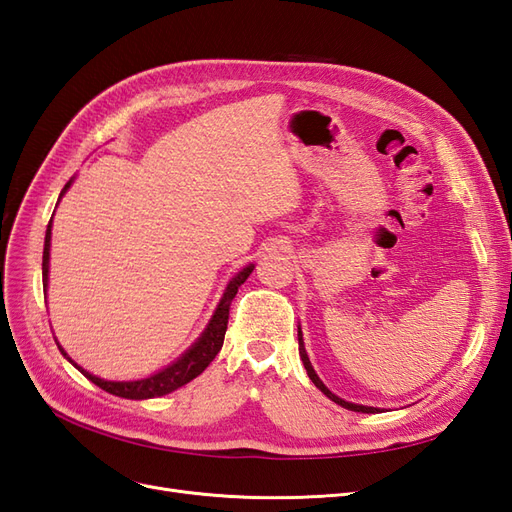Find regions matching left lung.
Masks as SVG:
<instances>
[{"label":"left lung","instance_id":"8db88e82","mask_svg":"<svg viewBox=\"0 0 512 512\" xmlns=\"http://www.w3.org/2000/svg\"><path fill=\"white\" fill-rule=\"evenodd\" d=\"M299 354H301V361H303V365H305V369H307V376H309V380H312L318 389L327 395L331 401H335L337 406H342V408H346V410H352V412H363V414H376V412H380V408H374V406H361V404H352V401H346V399H342V397H337L335 393H331L327 386H324V382L318 378V374L314 371V367H312V361H309V356H307V352H305V344H303V333H301V327H299Z\"/></svg>","mask_w":512,"mask_h":512}]
</instances>
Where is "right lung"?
<instances>
[{
  "label": "right lung",
  "instance_id": "right-lung-1",
  "mask_svg": "<svg viewBox=\"0 0 512 512\" xmlns=\"http://www.w3.org/2000/svg\"><path fill=\"white\" fill-rule=\"evenodd\" d=\"M74 177L64 185V190H61L59 194V200L61 196H64L70 185H72ZM51 228H53V218L49 222V226H46V237H44V252H42V286L46 288L49 286V260H51ZM254 271V265H247L243 267L232 280L226 284V290L222 294V299L218 303V307H215V312L209 320V324L205 327V331L200 333V337L196 339V342L185 350L177 361H173L170 365H166L164 369L156 371V374H151L147 378H141V380H104L100 376H94L91 371L83 369L79 363H74L68 352L61 348L59 344V350L61 354L66 356V359L81 371V374L91 380L94 384H98L102 391L111 393V395H117V397H123V399H151V397H162V395H168L173 393L177 389H181L183 384H188L190 380H194L196 376L203 374V371L209 367V363L218 356V352L222 350V344H224V335H226V324H228V309H230V303L232 299H235V294L239 290V286L250 277V273ZM57 342V339H55Z\"/></svg>",
  "mask_w": 512,
  "mask_h": 512
}]
</instances>
